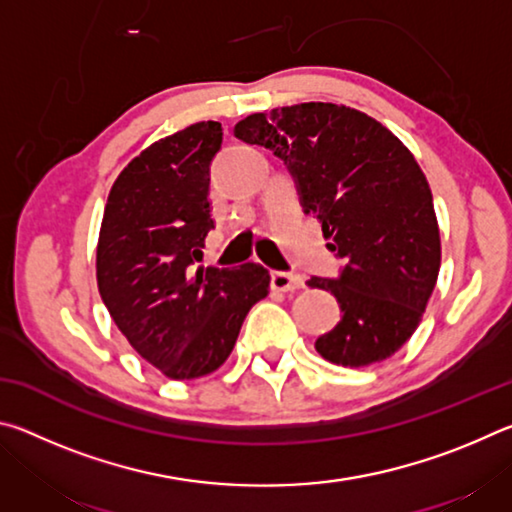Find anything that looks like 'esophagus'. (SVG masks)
I'll return each instance as SVG.
<instances>
[{"mask_svg":"<svg viewBox=\"0 0 512 512\" xmlns=\"http://www.w3.org/2000/svg\"><path fill=\"white\" fill-rule=\"evenodd\" d=\"M271 287L275 291H282V293H289V291H296L302 287V277L300 275H293V273H280L275 271L271 275Z\"/></svg>","mask_w":512,"mask_h":512,"instance_id":"esophagus-1","label":"esophagus"}]
</instances>
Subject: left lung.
<instances>
[{
    "label": "left lung",
    "instance_id": "1",
    "mask_svg": "<svg viewBox=\"0 0 512 512\" xmlns=\"http://www.w3.org/2000/svg\"><path fill=\"white\" fill-rule=\"evenodd\" d=\"M235 135L284 160L302 207L345 262L339 280L307 282L343 311L316 341L320 357L343 368L393 357L418 329L440 271L433 196L413 153L366 112L323 101L255 112Z\"/></svg>",
    "mask_w": 512,
    "mask_h": 512
}]
</instances>
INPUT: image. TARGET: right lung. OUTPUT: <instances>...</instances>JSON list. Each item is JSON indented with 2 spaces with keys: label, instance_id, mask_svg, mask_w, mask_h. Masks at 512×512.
I'll return each mask as SVG.
<instances>
[{
  "label": "right lung",
  "instance_id": "right-lung-1",
  "mask_svg": "<svg viewBox=\"0 0 512 512\" xmlns=\"http://www.w3.org/2000/svg\"><path fill=\"white\" fill-rule=\"evenodd\" d=\"M221 142L219 121H198L146 146L117 176L99 230L103 305L135 352L178 381L223 366L271 284L253 262L194 271L214 228L207 196Z\"/></svg>",
  "mask_w": 512,
  "mask_h": 512
}]
</instances>
